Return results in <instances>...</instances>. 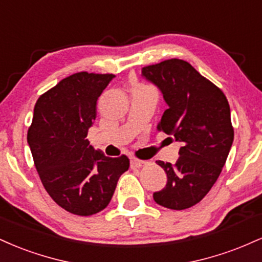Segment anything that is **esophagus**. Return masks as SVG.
I'll list each match as a JSON object with an SVG mask.
<instances>
[{
    "mask_svg": "<svg viewBox=\"0 0 262 262\" xmlns=\"http://www.w3.org/2000/svg\"><path fill=\"white\" fill-rule=\"evenodd\" d=\"M146 164H148L146 161L137 160V159H132V160H130V167H132V169H140V167L145 166Z\"/></svg>",
    "mask_w": 262,
    "mask_h": 262,
    "instance_id": "obj_1",
    "label": "esophagus"
}]
</instances>
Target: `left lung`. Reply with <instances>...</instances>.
<instances>
[{"label": "left lung", "instance_id": "1", "mask_svg": "<svg viewBox=\"0 0 262 262\" xmlns=\"http://www.w3.org/2000/svg\"><path fill=\"white\" fill-rule=\"evenodd\" d=\"M141 76L160 90L169 106L158 129L182 143L175 165L156 161L167 183L152 197L166 208H189L208 193L227 161L234 140L229 103L221 89L185 60L145 66Z\"/></svg>", "mask_w": 262, "mask_h": 262}]
</instances>
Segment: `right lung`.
<instances>
[{"mask_svg": "<svg viewBox=\"0 0 262 262\" xmlns=\"http://www.w3.org/2000/svg\"><path fill=\"white\" fill-rule=\"evenodd\" d=\"M113 77L82 71L62 79L38 98L28 129L27 140L44 188L56 204L76 215L106 208L119 177L129 169L127 156L108 158L86 139L98 97Z\"/></svg>", "mask_w": 262, "mask_h": 262, "instance_id": "obj_1", "label": "right lung"}]
</instances>
